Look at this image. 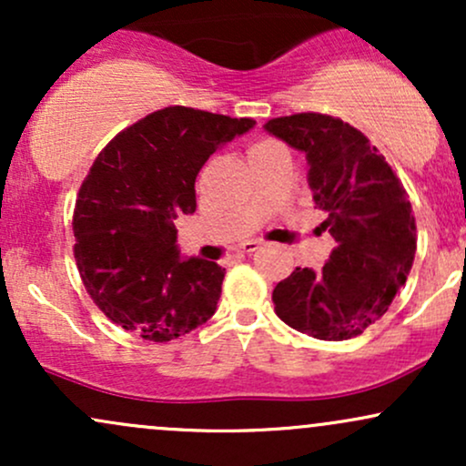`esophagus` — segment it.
Here are the masks:
<instances>
[{"instance_id": "34e87169", "label": "esophagus", "mask_w": 466, "mask_h": 466, "mask_svg": "<svg viewBox=\"0 0 466 466\" xmlns=\"http://www.w3.org/2000/svg\"><path fill=\"white\" fill-rule=\"evenodd\" d=\"M260 248V243H256V240H248V243L238 245V251L240 254H251V251H256Z\"/></svg>"}]
</instances>
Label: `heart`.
Wrapping results in <instances>:
<instances>
[{"instance_id":"b5f03b06","label":"heart","mask_w":466,"mask_h":466,"mask_svg":"<svg viewBox=\"0 0 466 466\" xmlns=\"http://www.w3.org/2000/svg\"><path fill=\"white\" fill-rule=\"evenodd\" d=\"M263 144H269V142H263ZM263 144H256V147H263ZM256 147H254V148H256Z\"/></svg>"}]
</instances>
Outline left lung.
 Returning <instances> with one entry per match:
<instances>
[{
  "mask_svg": "<svg viewBox=\"0 0 466 466\" xmlns=\"http://www.w3.org/2000/svg\"><path fill=\"white\" fill-rule=\"evenodd\" d=\"M265 131L307 155L313 203L329 215L322 229L337 240L322 271L296 267L278 282L276 315L315 339L361 335L388 311L414 263L408 192L377 147L339 117H274Z\"/></svg>",
  "mask_w": 466,
  "mask_h": 466,
  "instance_id": "obj_1",
  "label": "left lung"
}]
</instances>
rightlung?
Instances as JSON below:
<instances>
[{
    "mask_svg": "<svg viewBox=\"0 0 466 466\" xmlns=\"http://www.w3.org/2000/svg\"><path fill=\"white\" fill-rule=\"evenodd\" d=\"M251 117L166 106L96 157L74 210V258L96 307L148 341H170L217 311L226 269L179 254L175 218L197 210L195 179Z\"/></svg>",
    "mask_w": 466,
    "mask_h": 466,
    "instance_id": "1",
    "label": "right lung"
}]
</instances>
